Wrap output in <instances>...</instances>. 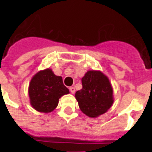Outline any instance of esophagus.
<instances>
[{"label": "esophagus", "instance_id": "obj_1", "mask_svg": "<svg viewBox=\"0 0 152 152\" xmlns=\"http://www.w3.org/2000/svg\"><path fill=\"white\" fill-rule=\"evenodd\" d=\"M69 90H70V91H71V93H72V94H74L75 93V88H74V87H71V88H69Z\"/></svg>", "mask_w": 152, "mask_h": 152}]
</instances>
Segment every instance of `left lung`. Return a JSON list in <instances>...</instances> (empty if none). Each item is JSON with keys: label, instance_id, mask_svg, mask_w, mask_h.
<instances>
[{"label": "left lung", "instance_id": "8db88e82", "mask_svg": "<svg viewBox=\"0 0 152 152\" xmlns=\"http://www.w3.org/2000/svg\"><path fill=\"white\" fill-rule=\"evenodd\" d=\"M82 89L75 93L80 110L96 118L107 112L114 102L113 90L108 77L100 71L89 70L81 78Z\"/></svg>", "mask_w": 152, "mask_h": 152}]
</instances>
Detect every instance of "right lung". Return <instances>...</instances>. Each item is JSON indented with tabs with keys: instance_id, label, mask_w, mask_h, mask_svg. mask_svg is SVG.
I'll list each match as a JSON object with an SVG mask.
<instances>
[{
	"instance_id": "obj_1",
	"label": "right lung",
	"mask_w": 152,
	"mask_h": 152,
	"mask_svg": "<svg viewBox=\"0 0 152 152\" xmlns=\"http://www.w3.org/2000/svg\"><path fill=\"white\" fill-rule=\"evenodd\" d=\"M28 93L33 108L48 113L57 107L59 98L69 94V90L63 84L62 77L55 75L49 68L39 71L32 77Z\"/></svg>"
}]
</instances>
